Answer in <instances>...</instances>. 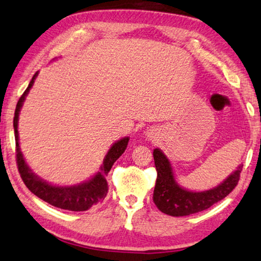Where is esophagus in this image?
Segmentation results:
<instances>
[{
  "label": "esophagus",
  "instance_id": "34e87169",
  "mask_svg": "<svg viewBox=\"0 0 261 261\" xmlns=\"http://www.w3.org/2000/svg\"><path fill=\"white\" fill-rule=\"evenodd\" d=\"M152 135H154V134H153V130H150L149 135H147V136H149V137H151V136H152Z\"/></svg>",
  "mask_w": 261,
  "mask_h": 261
}]
</instances>
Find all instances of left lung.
Returning <instances> with one entry per match:
<instances>
[{
	"mask_svg": "<svg viewBox=\"0 0 261 261\" xmlns=\"http://www.w3.org/2000/svg\"><path fill=\"white\" fill-rule=\"evenodd\" d=\"M153 159L157 170L153 201L163 213L172 217L190 216L201 212L224 199L238 184L240 172L243 170V165H239L238 169L217 188L207 191L193 192L178 185L174 179L171 163L162 150H153Z\"/></svg>",
	"mask_w": 261,
	"mask_h": 261,
	"instance_id": "obj_1",
	"label": "left lung"
}]
</instances>
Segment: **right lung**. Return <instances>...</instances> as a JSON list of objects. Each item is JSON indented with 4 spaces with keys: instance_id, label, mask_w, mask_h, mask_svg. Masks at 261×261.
I'll return each instance as SVG.
<instances>
[{
    "instance_id": "right-lung-1",
    "label": "right lung",
    "mask_w": 261,
    "mask_h": 261,
    "mask_svg": "<svg viewBox=\"0 0 261 261\" xmlns=\"http://www.w3.org/2000/svg\"><path fill=\"white\" fill-rule=\"evenodd\" d=\"M38 72L35 73L31 79L28 88L23 92L21 98L18 99L16 110H15L14 117V131H15V141H16V163L18 172L21 174L22 180L24 181L27 188H28L35 196L41 198L42 200L46 203L55 206L58 208L68 210V211H87L93 205H96L99 201H102L107 197L108 193V181L106 176L111 170L114 163L123 154L125 151L127 143H129V137H124L116 142L114 145L108 151L103 161V165L100 166V171L97 172L91 179L84 182H81L79 185L73 186H56L51 185L45 180L41 179L37 177L31 169L27 165L24 157L21 152V147L18 143V115L21 111V108L24 102L25 96L28 95L29 90L33 87L35 79H36Z\"/></svg>"
}]
</instances>
